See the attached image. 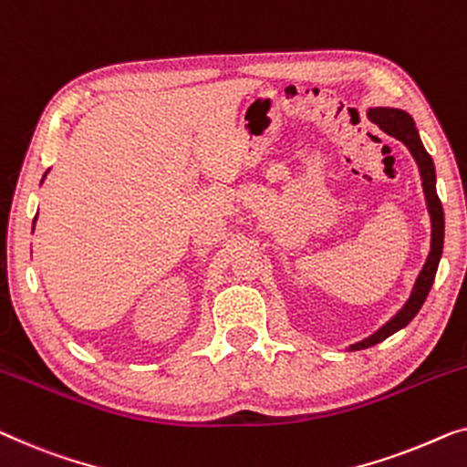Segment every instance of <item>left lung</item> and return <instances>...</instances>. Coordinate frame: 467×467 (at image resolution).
Masks as SVG:
<instances>
[{"label":"left lung","mask_w":467,"mask_h":467,"mask_svg":"<svg viewBox=\"0 0 467 467\" xmlns=\"http://www.w3.org/2000/svg\"><path fill=\"white\" fill-rule=\"evenodd\" d=\"M368 119L381 128L385 134L394 137L400 140V143L407 145V150L413 155V160L419 166V174H421V187H423V195H425V206H428L430 213V223H431V240H430V254L425 259L421 272H419L417 280L413 284V290H410L409 299L404 306L398 309V312L389 317L388 322L375 330L373 335L364 337L362 341L351 343L348 351H358V349H367L373 348L377 343H381L391 337L398 330L407 327V324L413 320V317L419 314V309L428 299V293L434 284L436 272H438V263H441L442 256V244H444V213H442V204L438 200L436 193V168L434 161H431L430 153L425 151V147L419 139V130L415 128L413 118L409 116L407 111L396 109V107H370L367 111Z\"/></svg>","instance_id":"1"}]
</instances>
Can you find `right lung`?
<instances>
[{
	"label": "right lung",
	"mask_w": 467,
	"mask_h": 467,
	"mask_svg": "<svg viewBox=\"0 0 467 467\" xmlns=\"http://www.w3.org/2000/svg\"><path fill=\"white\" fill-rule=\"evenodd\" d=\"M46 174H48V172H46ZM46 174H44V179H46ZM44 179H42V183H44ZM36 221H37V217L33 219V227H36Z\"/></svg>",
	"instance_id": "1"
}]
</instances>
